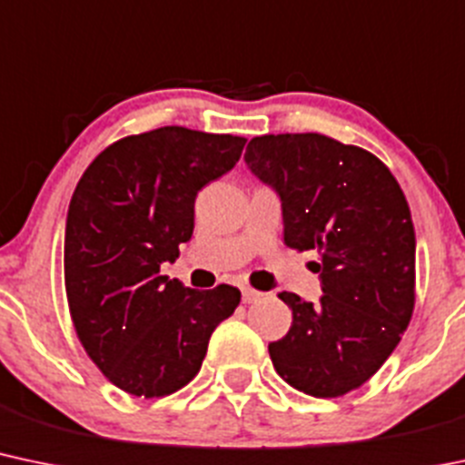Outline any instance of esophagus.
<instances>
[{
  "instance_id": "1",
  "label": "esophagus",
  "mask_w": 465,
  "mask_h": 465,
  "mask_svg": "<svg viewBox=\"0 0 465 465\" xmlns=\"http://www.w3.org/2000/svg\"><path fill=\"white\" fill-rule=\"evenodd\" d=\"M260 298H262V293H260V291L252 289V287H242V302H244V304L258 302Z\"/></svg>"
}]
</instances>
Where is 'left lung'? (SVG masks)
<instances>
[{"label": "left lung", "instance_id": "8db88e82", "mask_svg": "<svg viewBox=\"0 0 465 465\" xmlns=\"http://www.w3.org/2000/svg\"><path fill=\"white\" fill-rule=\"evenodd\" d=\"M244 163L278 192L284 244L320 256V302L278 293L293 322L269 344L273 369L313 397L360 389L415 309V227L400 183L371 152L313 132L256 136Z\"/></svg>", "mask_w": 465, "mask_h": 465}]
</instances>
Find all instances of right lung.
Here are the masks:
<instances>
[{
    "label": "right lung",
    "instance_id": "1",
    "mask_svg": "<svg viewBox=\"0 0 465 465\" xmlns=\"http://www.w3.org/2000/svg\"><path fill=\"white\" fill-rule=\"evenodd\" d=\"M247 139L167 125L105 147L76 183L65 221L70 318L114 386L165 397L196 377L213 329L241 304L161 275L193 232L196 193L227 174Z\"/></svg>",
    "mask_w": 465,
    "mask_h": 465
}]
</instances>
